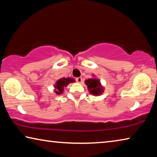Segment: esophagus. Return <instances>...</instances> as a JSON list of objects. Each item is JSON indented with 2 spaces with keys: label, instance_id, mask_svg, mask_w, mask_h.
I'll return each instance as SVG.
<instances>
[{
  "label": "esophagus",
  "instance_id": "obj_1",
  "mask_svg": "<svg viewBox=\"0 0 157 157\" xmlns=\"http://www.w3.org/2000/svg\"><path fill=\"white\" fill-rule=\"evenodd\" d=\"M76 82H78V83H81V82H82V78H80V77H79V78H76Z\"/></svg>",
  "mask_w": 157,
  "mask_h": 157
}]
</instances>
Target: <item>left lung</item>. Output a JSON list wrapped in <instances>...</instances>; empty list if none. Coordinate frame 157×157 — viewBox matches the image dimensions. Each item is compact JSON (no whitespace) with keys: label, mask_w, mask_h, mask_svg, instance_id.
Listing matches in <instances>:
<instances>
[{"label":"left lung","mask_w":157,"mask_h":157,"mask_svg":"<svg viewBox=\"0 0 157 157\" xmlns=\"http://www.w3.org/2000/svg\"><path fill=\"white\" fill-rule=\"evenodd\" d=\"M87 85V88L91 94L98 95L102 93L103 89L100 85V82L98 79L91 78L85 81Z\"/></svg>","instance_id":"1"}]
</instances>
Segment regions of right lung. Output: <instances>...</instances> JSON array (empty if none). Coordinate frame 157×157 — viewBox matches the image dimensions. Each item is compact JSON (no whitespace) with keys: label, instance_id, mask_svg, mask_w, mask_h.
I'll use <instances>...</instances> for the list:
<instances>
[{"label":"right lung","instance_id":"add662e5","mask_svg":"<svg viewBox=\"0 0 157 157\" xmlns=\"http://www.w3.org/2000/svg\"><path fill=\"white\" fill-rule=\"evenodd\" d=\"M75 82V80H74L73 79L70 78H63L59 79V80L56 82V84H55V89H57V91H55L56 92V94L58 95L62 94L63 87L66 86L69 83H71V82Z\"/></svg>","mask_w":157,"mask_h":157}]
</instances>
